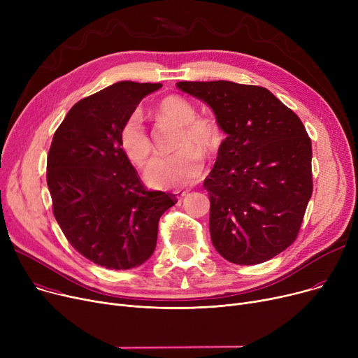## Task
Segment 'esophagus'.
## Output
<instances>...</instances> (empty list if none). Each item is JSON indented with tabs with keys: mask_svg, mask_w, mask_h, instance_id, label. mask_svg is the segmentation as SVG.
Listing matches in <instances>:
<instances>
[{
	"mask_svg": "<svg viewBox=\"0 0 358 358\" xmlns=\"http://www.w3.org/2000/svg\"><path fill=\"white\" fill-rule=\"evenodd\" d=\"M176 196L178 200H182L185 196H189V192H176Z\"/></svg>",
	"mask_w": 358,
	"mask_h": 358,
	"instance_id": "34e87169",
	"label": "esophagus"
}]
</instances>
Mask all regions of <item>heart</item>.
<instances>
[{
    "instance_id": "heart-1",
    "label": "heart",
    "mask_w": 358,
    "mask_h": 358,
    "mask_svg": "<svg viewBox=\"0 0 358 358\" xmlns=\"http://www.w3.org/2000/svg\"><path fill=\"white\" fill-rule=\"evenodd\" d=\"M158 113L180 126L182 134L176 155L158 157L145 171V180L155 189H181L196 182L204 168L201 152L209 154L220 143L219 126L206 117H197L196 108L181 97L164 99L158 106ZM120 146L126 157L138 166H143L152 155L150 141L141 110L131 111L120 129Z\"/></svg>"
}]
</instances>
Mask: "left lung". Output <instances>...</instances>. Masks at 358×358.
<instances>
[{"instance_id": "1", "label": "left lung", "mask_w": 358, "mask_h": 358, "mask_svg": "<svg viewBox=\"0 0 358 358\" xmlns=\"http://www.w3.org/2000/svg\"><path fill=\"white\" fill-rule=\"evenodd\" d=\"M227 134L204 180L216 251L234 264L266 262L290 247L312 196V143L300 119L267 88L181 81Z\"/></svg>"}]
</instances>
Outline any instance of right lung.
Segmentation results:
<instances>
[{
	"instance_id": "1",
	"label": "right lung",
	"mask_w": 358,
	"mask_h": 358,
	"mask_svg": "<svg viewBox=\"0 0 358 358\" xmlns=\"http://www.w3.org/2000/svg\"><path fill=\"white\" fill-rule=\"evenodd\" d=\"M162 84L120 81L80 100L56 129L48 187L56 222L71 245L108 270L142 266L154 254L158 222L177 203L148 192L120 146V129Z\"/></svg>"
}]
</instances>
